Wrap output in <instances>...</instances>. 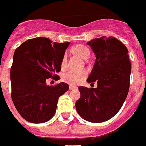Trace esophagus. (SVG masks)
Listing matches in <instances>:
<instances>
[{"instance_id":"esophagus-1","label":"esophagus","mask_w":146,"mask_h":146,"mask_svg":"<svg viewBox=\"0 0 146 146\" xmlns=\"http://www.w3.org/2000/svg\"><path fill=\"white\" fill-rule=\"evenodd\" d=\"M75 86H69V90H74L75 89Z\"/></svg>"}]
</instances>
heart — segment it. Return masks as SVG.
<instances>
[{
    "label": "heart",
    "instance_id": "obj_1",
    "mask_svg": "<svg viewBox=\"0 0 146 146\" xmlns=\"http://www.w3.org/2000/svg\"><path fill=\"white\" fill-rule=\"evenodd\" d=\"M74 52L84 60L87 59L90 55V50L86 46L82 45V44H78L74 47ZM66 62H67V56H66V54H65L62 60V67L66 66ZM86 72L85 71H80V72L69 71L62 75V80L69 84L76 85V84H80V82L83 81L84 78H86Z\"/></svg>",
    "mask_w": 146,
    "mask_h": 146
}]
</instances>
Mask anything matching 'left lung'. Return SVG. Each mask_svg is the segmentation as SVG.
<instances>
[{
  "label": "left lung",
  "mask_w": 146,
  "mask_h": 146,
  "mask_svg": "<svg viewBox=\"0 0 146 146\" xmlns=\"http://www.w3.org/2000/svg\"><path fill=\"white\" fill-rule=\"evenodd\" d=\"M96 62L86 81L96 88L78 87L80 98L75 107L84 120L99 123L113 118L121 109L130 86L131 65L128 50L114 37L102 36L87 42Z\"/></svg>",
  "instance_id": "left-lung-1"
}]
</instances>
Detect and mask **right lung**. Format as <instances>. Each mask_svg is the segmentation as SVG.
<instances>
[{"label":"right lung","instance_id":"1","mask_svg":"<svg viewBox=\"0 0 146 146\" xmlns=\"http://www.w3.org/2000/svg\"><path fill=\"white\" fill-rule=\"evenodd\" d=\"M69 42H52L48 38L28 39L15 49L10 70L12 99L25 120L43 123L54 116L59 98L68 90L61 82L48 86L46 80L56 78Z\"/></svg>","mask_w":146,"mask_h":146}]
</instances>
